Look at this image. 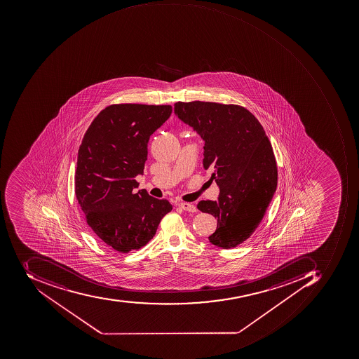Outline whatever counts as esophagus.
Returning <instances> with one entry per match:
<instances>
[{
    "label": "esophagus",
    "mask_w": 359,
    "mask_h": 359,
    "mask_svg": "<svg viewBox=\"0 0 359 359\" xmlns=\"http://www.w3.org/2000/svg\"><path fill=\"white\" fill-rule=\"evenodd\" d=\"M178 205H180V208H182V209L185 210V211H189V212H196V211H197V208H196V205H193V203H181Z\"/></svg>",
    "instance_id": "esophagus-1"
}]
</instances>
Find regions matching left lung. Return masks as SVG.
<instances>
[{"instance_id": "8db88e82", "label": "left lung", "mask_w": 359, "mask_h": 359, "mask_svg": "<svg viewBox=\"0 0 359 359\" xmlns=\"http://www.w3.org/2000/svg\"><path fill=\"white\" fill-rule=\"evenodd\" d=\"M174 112L203 138V168L219 188L217 201L197 205L217 219L210 243L236 247L256 231L278 185L276 158L264 127L241 105L176 102Z\"/></svg>"}]
</instances>
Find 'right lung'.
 <instances>
[{
	"label": "right lung",
	"mask_w": 359,
	"mask_h": 359,
	"mask_svg": "<svg viewBox=\"0 0 359 359\" xmlns=\"http://www.w3.org/2000/svg\"><path fill=\"white\" fill-rule=\"evenodd\" d=\"M171 113V105H110L93 121L79 147L76 197L93 234L116 252L144 246L172 210L166 199L135 191L150 136Z\"/></svg>",
	"instance_id": "obj_1"
}]
</instances>
